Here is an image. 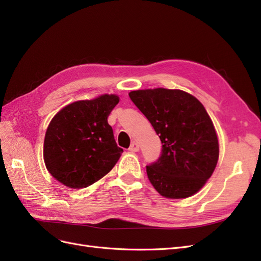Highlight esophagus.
Masks as SVG:
<instances>
[{"instance_id": "34e87169", "label": "esophagus", "mask_w": 261, "mask_h": 261, "mask_svg": "<svg viewBox=\"0 0 261 261\" xmlns=\"http://www.w3.org/2000/svg\"><path fill=\"white\" fill-rule=\"evenodd\" d=\"M128 150H129L130 152H137L138 150H139V146H138L137 143H133V144L130 145V147L128 148Z\"/></svg>"}]
</instances>
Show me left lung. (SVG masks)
Wrapping results in <instances>:
<instances>
[{"instance_id":"left-lung-1","label":"left lung","mask_w":261,"mask_h":261,"mask_svg":"<svg viewBox=\"0 0 261 261\" xmlns=\"http://www.w3.org/2000/svg\"><path fill=\"white\" fill-rule=\"evenodd\" d=\"M159 135V159L147 165V175L167 198H187L210 178L219 158L215 126L192 94L164 88L128 93Z\"/></svg>"}]
</instances>
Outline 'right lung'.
Segmentation results:
<instances>
[{
  "label": "right lung",
  "instance_id": "right-lung-1",
  "mask_svg": "<svg viewBox=\"0 0 261 261\" xmlns=\"http://www.w3.org/2000/svg\"><path fill=\"white\" fill-rule=\"evenodd\" d=\"M115 94L76 101L63 108L46 129L43 158L51 175L70 188H85L113 169L123 152L108 117Z\"/></svg>",
  "mask_w": 261,
  "mask_h": 261
}]
</instances>
